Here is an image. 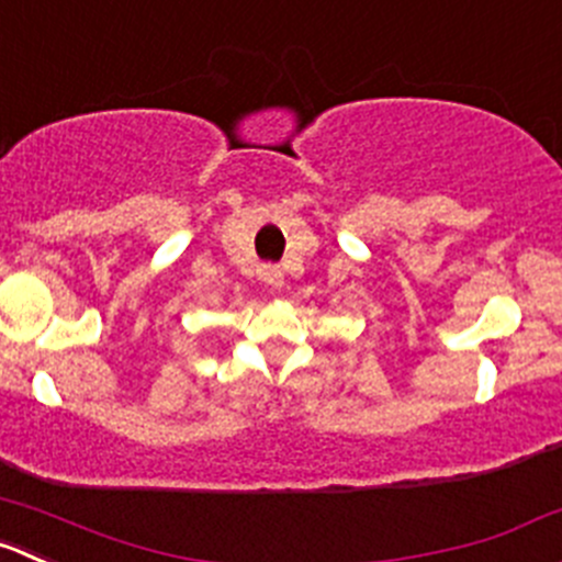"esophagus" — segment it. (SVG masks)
Wrapping results in <instances>:
<instances>
[{"label": "esophagus", "instance_id": "esophagus-1", "mask_svg": "<svg viewBox=\"0 0 562 562\" xmlns=\"http://www.w3.org/2000/svg\"><path fill=\"white\" fill-rule=\"evenodd\" d=\"M260 280L277 291V288H282V282H285V274H282L280 266H263V269H260Z\"/></svg>", "mask_w": 562, "mask_h": 562}]
</instances>
